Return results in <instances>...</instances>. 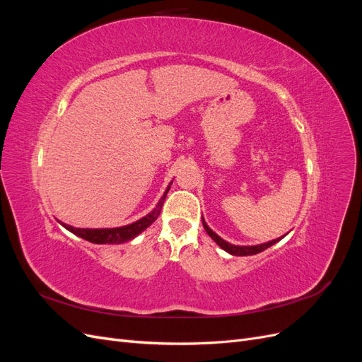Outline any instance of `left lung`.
<instances>
[{"instance_id":"left-lung-1","label":"left lung","mask_w":362,"mask_h":362,"mask_svg":"<svg viewBox=\"0 0 362 362\" xmlns=\"http://www.w3.org/2000/svg\"><path fill=\"white\" fill-rule=\"evenodd\" d=\"M202 225H204V228H205V231H206V234L210 235L214 242L221 246L223 250H226L228 254H231V255H235V257H247V255H255V254H259V252H262V250H266L267 247H270L272 245H275V243H278L279 240L284 237H279V238H275V240H272V242H267V243H262V245H257V246H235V245H231V243H228V242H225L223 238H221L218 237L216 233H213V229L208 226L206 223H205V221L202 218Z\"/></svg>"}]
</instances>
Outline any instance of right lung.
Returning a JSON list of instances; mask_svg holds the SVG:
<instances>
[{
  "mask_svg": "<svg viewBox=\"0 0 362 362\" xmlns=\"http://www.w3.org/2000/svg\"><path fill=\"white\" fill-rule=\"evenodd\" d=\"M172 184V182H170ZM170 184L169 187L164 192V194L161 196V199L158 201L157 206L152 210L149 214H146L145 217H141L140 221L134 222V223H129L125 226H119V228H103V229H89V228H74L71 225H66L60 222L64 228L71 231L72 234L78 235L87 242L95 243V245H119V243H125L128 240H133L136 235H139L140 233H144L148 226H151L157 221V217L160 216L161 211V206L164 199H166V194L170 189Z\"/></svg>",
  "mask_w": 362,
  "mask_h": 362,
  "instance_id": "1",
  "label": "right lung"
}]
</instances>
